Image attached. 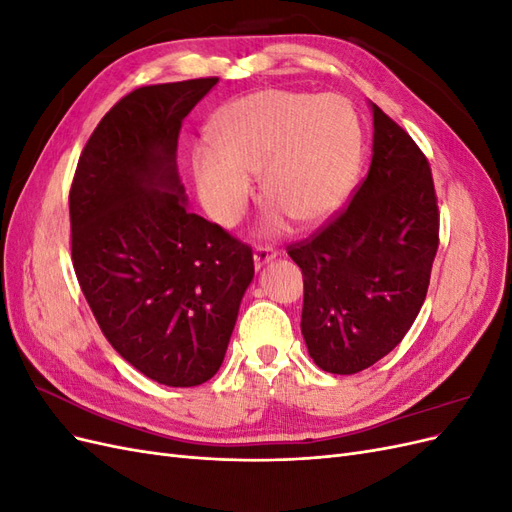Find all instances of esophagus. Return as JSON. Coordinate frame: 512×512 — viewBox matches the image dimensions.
<instances>
[{
  "mask_svg": "<svg viewBox=\"0 0 512 512\" xmlns=\"http://www.w3.org/2000/svg\"><path fill=\"white\" fill-rule=\"evenodd\" d=\"M277 256V252L273 250L271 245H258L256 250H254V265H256V269H260V267H265L269 260H273Z\"/></svg>",
  "mask_w": 512,
  "mask_h": 512,
  "instance_id": "34e87169",
  "label": "esophagus"
}]
</instances>
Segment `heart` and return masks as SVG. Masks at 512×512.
<instances>
[{
	"mask_svg": "<svg viewBox=\"0 0 512 512\" xmlns=\"http://www.w3.org/2000/svg\"><path fill=\"white\" fill-rule=\"evenodd\" d=\"M211 143L219 156L200 151L194 173L224 226L250 203L252 175L292 222H327L348 200L363 158L361 123L346 98L292 89H262L228 104L211 123Z\"/></svg>",
	"mask_w": 512,
	"mask_h": 512,
	"instance_id": "obj_1",
	"label": "heart"
}]
</instances>
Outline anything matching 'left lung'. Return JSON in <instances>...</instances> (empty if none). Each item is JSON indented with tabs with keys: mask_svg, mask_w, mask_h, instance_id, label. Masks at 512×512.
I'll return each instance as SVG.
<instances>
[{
	"mask_svg": "<svg viewBox=\"0 0 512 512\" xmlns=\"http://www.w3.org/2000/svg\"><path fill=\"white\" fill-rule=\"evenodd\" d=\"M440 243L427 156L374 104V156L350 203L288 245L303 271L301 333L329 374H359L389 354L421 312Z\"/></svg>",
	"mask_w": 512,
	"mask_h": 512,
	"instance_id": "obj_1",
	"label": "left lung"
}]
</instances>
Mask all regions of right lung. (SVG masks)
I'll use <instances>...</instances> for the list:
<instances>
[{
    "mask_svg": "<svg viewBox=\"0 0 512 512\" xmlns=\"http://www.w3.org/2000/svg\"><path fill=\"white\" fill-rule=\"evenodd\" d=\"M218 76L147 85L108 111L70 185L76 280L104 337L147 378L215 376L254 277L252 247L185 209L181 121Z\"/></svg>",
    "mask_w": 512,
    "mask_h": 512,
    "instance_id": "obj_1",
    "label": "right lung"
}]
</instances>
